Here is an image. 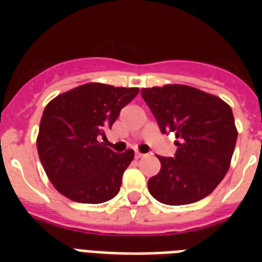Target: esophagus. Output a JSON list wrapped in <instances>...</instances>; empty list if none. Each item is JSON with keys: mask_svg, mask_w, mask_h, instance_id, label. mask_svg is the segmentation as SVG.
<instances>
[{"mask_svg": "<svg viewBox=\"0 0 262 262\" xmlns=\"http://www.w3.org/2000/svg\"><path fill=\"white\" fill-rule=\"evenodd\" d=\"M143 156H144V154L139 153V151H136V154H135V157H136V159H142Z\"/></svg>", "mask_w": 262, "mask_h": 262, "instance_id": "esophagus-1", "label": "esophagus"}]
</instances>
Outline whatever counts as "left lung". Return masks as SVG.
<instances>
[{
    "label": "left lung",
    "mask_w": 262,
    "mask_h": 262,
    "mask_svg": "<svg viewBox=\"0 0 262 262\" xmlns=\"http://www.w3.org/2000/svg\"><path fill=\"white\" fill-rule=\"evenodd\" d=\"M142 97L161 133H174V157H161V170L148 180L151 196L165 205L201 201L217 187L230 167L237 129L231 108L193 86L170 84L143 88Z\"/></svg>",
    "instance_id": "left-lung-1"
}]
</instances>
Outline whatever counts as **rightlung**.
I'll use <instances>...</instances> for the list:
<instances>
[{
  "label": "right lung",
  "instance_id": "right-lung-1",
  "mask_svg": "<svg viewBox=\"0 0 262 262\" xmlns=\"http://www.w3.org/2000/svg\"><path fill=\"white\" fill-rule=\"evenodd\" d=\"M139 88L88 82L56 97L40 119L37 153L61 195L80 203H102L118 195L133 150L115 153L98 137L112 127Z\"/></svg>",
  "mask_w": 262,
  "mask_h": 262
}]
</instances>
